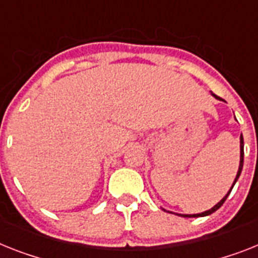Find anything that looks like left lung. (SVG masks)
I'll list each match as a JSON object with an SVG mask.
<instances>
[{
    "mask_svg": "<svg viewBox=\"0 0 258 258\" xmlns=\"http://www.w3.org/2000/svg\"><path fill=\"white\" fill-rule=\"evenodd\" d=\"M213 96L215 97V98L220 99L219 97L215 96V94H213ZM243 164H244V139H243V135H241V136H240V165H239V170H237V174H236L235 181H233V185H235L236 181H237V179H239L240 174H241V170H243ZM233 185H232V187H233ZM232 187H231V189H229V191L227 192L226 197H224V198H223L222 201H220V202L218 203V205H215V206H214L213 209L209 210V211H205V213H201V214H194V215H182V216H183V218H198V216H206V215H210V214L215 213L216 210L220 209V206H222L223 203L226 202L227 197L229 196V192H231V190H232ZM164 211H166V210H164ZM166 213H169V211H166ZM176 215H178V214H176Z\"/></svg>",
    "mask_w": 258,
    "mask_h": 258,
    "instance_id": "8db88e82",
    "label": "left lung"
}]
</instances>
